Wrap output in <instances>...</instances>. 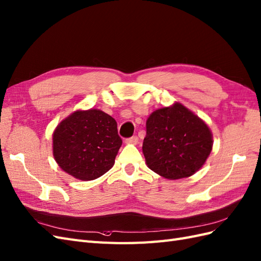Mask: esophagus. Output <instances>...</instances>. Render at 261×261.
I'll return each instance as SVG.
<instances>
[{
    "label": "esophagus",
    "mask_w": 261,
    "mask_h": 261,
    "mask_svg": "<svg viewBox=\"0 0 261 261\" xmlns=\"http://www.w3.org/2000/svg\"><path fill=\"white\" fill-rule=\"evenodd\" d=\"M138 142H139L138 137H131V138L125 140V143L126 144H137Z\"/></svg>",
    "instance_id": "34e87169"
}]
</instances>
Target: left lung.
Listing matches in <instances>:
<instances>
[{"mask_svg": "<svg viewBox=\"0 0 261 261\" xmlns=\"http://www.w3.org/2000/svg\"><path fill=\"white\" fill-rule=\"evenodd\" d=\"M213 146L207 124L180 102L154 110L146 120L143 154L147 167L169 180L196 174Z\"/></svg>", "mask_w": 261, "mask_h": 261, "instance_id": "1", "label": "left lung"}]
</instances>
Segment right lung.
Returning a JSON list of instances; mask_svg holds the SVG:
<instances>
[{
    "label": "right lung",
    "instance_id": "obj_1",
    "mask_svg": "<svg viewBox=\"0 0 261 261\" xmlns=\"http://www.w3.org/2000/svg\"><path fill=\"white\" fill-rule=\"evenodd\" d=\"M121 144L115 119L93 108L75 110L57 125L52 135L57 164L63 172L83 181L107 173Z\"/></svg>",
    "mask_w": 261,
    "mask_h": 261
}]
</instances>
